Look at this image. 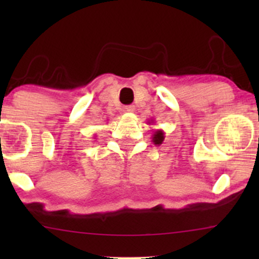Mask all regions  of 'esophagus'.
<instances>
[{
	"instance_id": "obj_1",
	"label": "esophagus",
	"mask_w": 259,
	"mask_h": 259,
	"mask_svg": "<svg viewBox=\"0 0 259 259\" xmlns=\"http://www.w3.org/2000/svg\"><path fill=\"white\" fill-rule=\"evenodd\" d=\"M134 111H135V106L130 105V106H124L123 107V112L124 113H133Z\"/></svg>"
}]
</instances>
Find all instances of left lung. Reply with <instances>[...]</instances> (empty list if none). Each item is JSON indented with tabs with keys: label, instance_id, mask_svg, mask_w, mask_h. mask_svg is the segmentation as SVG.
Returning a JSON list of instances; mask_svg holds the SVG:
<instances>
[{
	"label": "left lung",
	"instance_id": "obj_1",
	"mask_svg": "<svg viewBox=\"0 0 259 259\" xmlns=\"http://www.w3.org/2000/svg\"><path fill=\"white\" fill-rule=\"evenodd\" d=\"M148 123H153V120L151 119V121H148ZM152 141L154 145H162L163 141H164V132L160 129H156L153 132V135H152Z\"/></svg>",
	"mask_w": 259,
	"mask_h": 259
}]
</instances>
